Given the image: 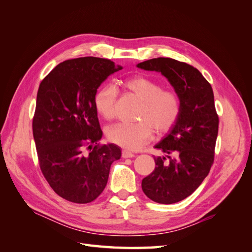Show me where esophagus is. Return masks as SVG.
Segmentation results:
<instances>
[{
	"mask_svg": "<svg viewBox=\"0 0 252 252\" xmlns=\"http://www.w3.org/2000/svg\"><path fill=\"white\" fill-rule=\"evenodd\" d=\"M122 157H123L124 158H133V157H134V154H132V152H129V151H127V150H123V151H122Z\"/></svg>",
	"mask_w": 252,
	"mask_h": 252,
	"instance_id": "obj_1",
	"label": "esophagus"
}]
</instances>
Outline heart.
<instances>
[{"mask_svg":"<svg viewBox=\"0 0 252 252\" xmlns=\"http://www.w3.org/2000/svg\"><path fill=\"white\" fill-rule=\"evenodd\" d=\"M124 89L142 101L138 123H118L108 128V139L127 150H138L148 144L154 135L169 131L181 113V100L173 90L164 89L159 82L144 75H135L123 82ZM118 91L111 85L103 86L94 95L97 112L110 120L116 112Z\"/></svg>","mask_w":252,"mask_h":252,"instance_id":"1","label":"heart"}]
</instances>
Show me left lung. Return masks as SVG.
Instances as JSON below:
<instances>
[{
	"mask_svg": "<svg viewBox=\"0 0 252 252\" xmlns=\"http://www.w3.org/2000/svg\"><path fill=\"white\" fill-rule=\"evenodd\" d=\"M138 67L161 72L180 96L177 123L156 145L166 157H155V170L142 181L143 191L150 200L178 203L202 184L215 161L219 116L212 87L195 67L174 59H150Z\"/></svg>",
	"mask_w": 252,
	"mask_h": 252,
	"instance_id": "left-lung-1",
	"label": "left lung"
}]
</instances>
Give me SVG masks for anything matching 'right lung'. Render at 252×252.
Returning <instances> with one entry per match:
<instances>
[{"instance_id":"right-lung-1","label":"right lung","mask_w":252,"mask_h":252,"mask_svg":"<svg viewBox=\"0 0 252 252\" xmlns=\"http://www.w3.org/2000/svg\"><path fill=\"white\" fill-rule=\"evenodd\" d=\"M121 66L107 59L84 57L60 63L36 94L32 132L41 171L63 199L94 201L107 184L110 166L121 158L103 135L94 106L98 86Z\"/></svg>"}]
</instances>
